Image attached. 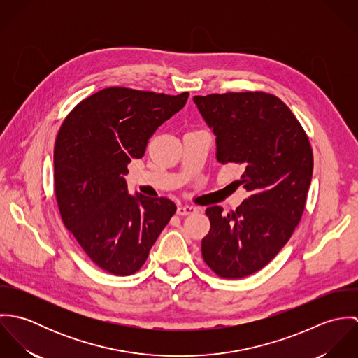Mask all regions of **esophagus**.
Here are the masks:
<instances>
[{"instance_id": "1", "label": "esophagus", "mask_w": 358, "mask_h": 358, "mask_svg": "<svg viewBox=\"0 0 358 358\" xmlns=\"http://www.w3.org/2000/svg\"><path fill=\"white\" fill-rule=\"evenodd\" d=\"M196 212H197V208L193 206V205H180V206H178V210H176V213L180 215V216L193 215Z\"/></svg>"}]
</instances>
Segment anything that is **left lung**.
Listing matches in <instances>:
<instances>
[{"label":"left lung","mask_w":358,"mask_h":358,"mask_svg":"<svg viewBox=\"0 0 358 358\" xmlns=\"http://www.w3.org/2000/svg\"><path fill=\"white\" fill-rule=\"evenodd\" d=\"M216 136V159L241 166L236 180L248 197L236 210L206 208L205 263L222 278H243L263 268L291 238L306 205L313 152L289 107L266 92L194 96Z\"/></svg>","instance_id":"8db88e82"}]
</instances>
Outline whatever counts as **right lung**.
Segmentation results:
<instances>
[{
    "label": "right lung",
    "mask_w": 358,
    "mask_h": 358,
    "mask_svg": "<svg viewBox=\"0 0 358 358\" xmlns=\"http://www.w3.org/2000/svg\"><path fill=\"white\" fill-rule=\"evenodd\" d=\"M122 87L78 103L63 121L53 150L55 194L62 220L101 268L131 275L146 262L176 212L165 197L131 196L124 175L142 158L157 128L187 102Z\"/></svg>",
    "instance_id": "1"
}]
</instances>
